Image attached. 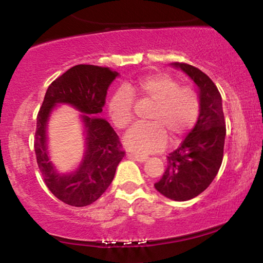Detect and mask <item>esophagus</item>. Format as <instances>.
I'll return each mask as SVG.
<instances>
[{"mask_svg":"<svg viewBox=\"0 0 263 263\" xmlns=\"http://www.w3.org/2000/svg\"><path fill=\"white\" fill-rule=\"evenodd\" d=\"M128 156L131 157V158H134L135 161L140 162V163H143L146 162L147 159H148V157L144 156V155H137V153H128Z\"/></svg>","mask_w":263,"mask_h":263,"instance_id":"esophagus-1","label":"esophagus"}]
</instances>
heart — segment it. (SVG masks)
I'll return each instance as SVG.
<instances>
[{"label": "heart", "instance_id": "b5f03b06", "mask_svg": "<svg viewBox=\"0 0 263 263\" xmlns=\"http://www.w3.org/2000/svg\"><path fill=\"white\" fill-rule=\"evenodd\" d=\"M134 98L149 100L146 119L148 123H138L123 136V144L138 155L157 152L167 144V135L179 140L197 122L200 111L198 93L188 86H180L167 74H153L126 83L116 90L107 104V112L117 128H126L132 121Z\"/></svg>", "mask_w": 263, "mask_h": 263}]
</instances>
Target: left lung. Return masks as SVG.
<instances>
[{
  "label": "left lung",
  "instance_id": "1",
  "mask_svg": "<svg viewBox=\"0 0 263 263\" xmlns=\"http://www.w3.org/2000/svg\"><path fill=\"white\" fill-rule=\"evenodd\" d=\"M198 86L200 111L195 126L180 146L167 157L168 165L155 188L165 198L186 201L210 185L221 167L225 143V119L218 87L195 66L172 63Z\"/></svg>",
  "mask_w": 263,
  "mask_h": 263
}]
</instances>
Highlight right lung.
Returning a JSON list of instances; mask_svg holds the SVG:
<instances>
[{"label":"right lung","mask_w":263,"mask_h":263,"mask_svg":"<svg viewBox=\"0 0 263 263\" xmlns=\"http://www.w3.org/2000/svg\"><path fill=\"white\" fill-rule=\"evenodd\" d=\"M119 77L110 68L75 65L48 87L37 116L34 151L45 185L63 203L86 206L98 200L112 182L116 168L125 156L119 136L106 120L100 119L111 83ZM58 104L80 110L84 129L83 158L77 170L60 174L49 156L47 122Z\"/></svg>","instance_id":"right-lung-1"}]
</instances>
